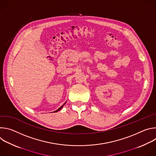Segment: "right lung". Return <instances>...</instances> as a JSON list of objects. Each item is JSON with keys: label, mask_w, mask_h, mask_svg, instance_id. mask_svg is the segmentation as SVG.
Returning <instances> with one entry per match:
<instances>
[{"label": "right lung", "mask_w": 156, "mask_h": 156, "mask_svg": "<svg viewBox=\"0 0 156 156\" xmlns=\"http://www.w3.org/2000/svg\"><path fill=\"white\" fill-rule=\"evenodd\" d=\"M65 104H66V102H65L63 104V105H62V106H61V107H60L59 108H58L57 110H55V111H54V112H58V110H60V109H61V108H62L63 107V105H64Z\"/></svg>", "instance_id": "1"}]
</instances>
